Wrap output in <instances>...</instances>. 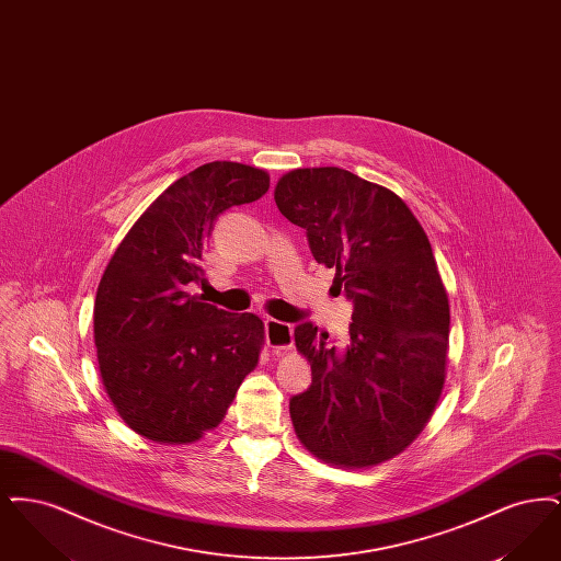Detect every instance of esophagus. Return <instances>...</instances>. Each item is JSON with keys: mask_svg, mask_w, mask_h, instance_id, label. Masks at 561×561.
<instances>
[{"mask_svg": "<svg viewBox=\"0 0 561 561\" xmlns=\"http://www.w3.org/2000/svg\"><path fill=\"white\" fill-rule=\"evenodd\" d=\"M265 339H267L268 347L273 348L275 353L290 351L294 341L293 325L267 318L265 320Z\"/></svg>", "mask_w": 561, "mask_h": 561, "instance_id": "34e87169", "label": "esophagus"}]
</instances>
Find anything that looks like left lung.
<instances>
[{"label":"left lung","mask_w":561,"mask_h":561,"mask_svg":"<svg viewBox=\"0 0 561 561\" xmlns=\"http://www.w3.org/2000/svg\"><path fill=\"white\" fill-rule=\"evenodd\" d=\"M273 195L353 302L341 348L311 321L294 328L313 374L290 400L294 431L321 462L376 467L419 437L446 380L450 305L427 233L398 193L334 165L290 170Z\"/></svg>","instance_id":"1"}]
</instances>
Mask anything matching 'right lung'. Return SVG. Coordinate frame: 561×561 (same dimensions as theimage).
Here are the masks:
<instances>
[{"mask_svg":"<svg viewBox=\"0 0 561 561\" xmlns=\"http://www.w3.org/2000/svg\"><path fill=\"white\" fill-rule=\"evenodd\" d=\"M267 188V170L204 163L165 188L111 256L94 300V343L108 400L140 437L197 442L256 368L263 320L191 290L206 282L202 252L218 214Z\"/></svg>","mask_w":561,"mask_h":561,"instance_id":"obj_1","label":"right lung"}]
</instances>
